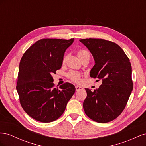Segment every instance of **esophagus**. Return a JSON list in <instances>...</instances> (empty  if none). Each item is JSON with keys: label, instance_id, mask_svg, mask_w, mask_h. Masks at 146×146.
<instances>
[{"label": "esophagus", "instance_id": "1", "mask_svg": "<svg viewBox=\"0 0 146 146\" xmlns=\"http://www.w3.org/2000/svg\"><path fill=\"white\" fill-rule=\"evenodd\" d=\"M82 89H83V88L82 86H78V85L76 86V90L77 91H78L79 90H81Z\"/></svg>", "mask_w": 146, "mask_h": 146}]
</instances>
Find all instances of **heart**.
Returning <instances> with one entry per match:
<instances>
[{"mask_svg":"<svg viewBox=\"0 0 146 146\" xmlns=\"http://www.w3.org/2000/svg\"><path fill=\"white\" fill-rule=\"evenodd\" d=\"M77 55H78V56L79 57V58H80V59L83 58V57H86V56L90 57V52L86 50H85V49H80V50H79L78 51ZM66 58H67V56L65 55L63 58V63L65 62L66 60ZM80 76H80V74L78 73V72H74V71L70 72L68 74V77L70 79H71V80H72L75 82H79V81H80Z\"/></svg>","mask_w":146,"mask_h":146,"instance_id":"obj_1","label":"heart"}]
</instances>
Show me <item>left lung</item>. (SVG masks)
<instances>
[{
    "label": "left lung",
    "mask_w": 146,
    "mask_h": 146,
    "mask_svg": "<svg viewBox=\"0 0 146 146\" xmlns=\"http://www.w3.org/2000/svg\"><path fill=\"white\" fill-rule=\"evenodd\" d=\"M79 41L88 48L95 61L90 76L102 80L94 91L85 88L87 96L83 102L84 111L95 122H110L124 110L133 90L130 60L114 42L91 38Z\"/></svg>",
    "instance_id": "obj_1"
}]
</instances>
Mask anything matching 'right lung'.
Masks as SVG:
<instances>
[{
    "mask_svg": "<svg viewBox=\"0 0 146 146\" xmlns=\"http://www.w3.org/2000/svg\"><path fill=\"white\" fill-rule=\"evenodd\" d=\"M74 39H42L27 50L21 60L16 90L25 113L38 121L58 119L76 91L71 83L54 88L52 74L63 64L66 50Z\"/></svg>",
    "mask_w": 146,
    "mask_h": 146,
    "instance_id": "obj_1",
    "label": "right lung"
}]
</instances>
